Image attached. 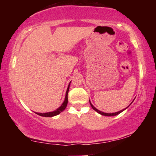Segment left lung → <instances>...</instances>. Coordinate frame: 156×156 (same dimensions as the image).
<instances>
[{
    "label": "left lung",
    "instance_id": "1",
    "mask_svg": "<svg viewBox=\"0 0 156 156\" xmlns=\"http://www.w3.org/2000/svg\"><path fill=\"white\" fill-rule=\"evenodd\" d=\"M134 101V100H133ZM133 102H132V103H133ZM89 103H90V105H91V106H92V108L94 109V111H95V112H97L98 113V114H101V115H103V116H107V117H112V116H116V115H117V114H120L121 112H122L123 111H125V109H126L127 108H128V107L130 106V104H131V103H130V104L128 105V107H127V108H124V109H122V110H121V111H119V112H115V113H105V112H101V111H100V110H98V108H96L94 106V105H93L92 104V103H91L90 102V101H89Z\"/></svg>",
    "mask_w": 156,
    "mask_h": 156
}]
</instances>
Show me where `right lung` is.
<instances>
[{
    "label": "right lung",
    "mask_w": 156,
    "mask_h": 156,
    "mask_svg": "<svg viewBox=\"0 0 156 156\" xmlns=\"http://www.w3.org/2000/svg\"><path fill=\"white\" fill-rule=\"evenodd\" d=\"M71 81L69 82V85H68L67 92H66V94H65V98H64V101L62 103V105L60 107H58L56 110L53 111V112H47V113H37L36 112V114H38L39 116H42V117H54V116L58 115L61 112H62L64 109L66 108L67 105V103H68V98H67V94H68V92H69V85H70Z\"/></svg>",
    "instance_id": "add662e5"
}]
</instances>
